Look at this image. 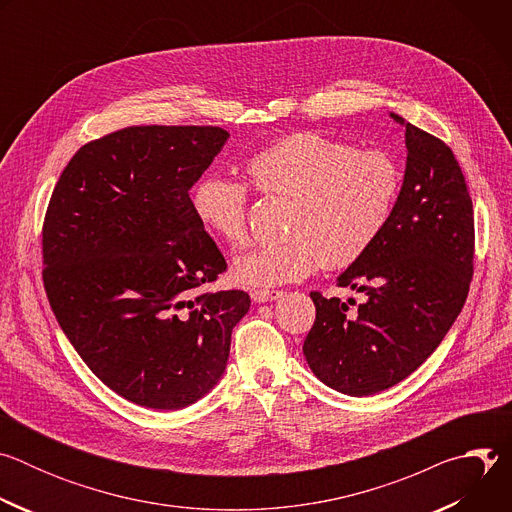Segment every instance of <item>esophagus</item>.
Masks as SVG:
<instances>
[{"label":"esophagus","instance_id":"34e87169","mask_svg":"<svg viewBox=\"0 0 512 512\" xmlns=\"http://www.w3.org/2000/svg\"><path fill=\"white\" fill-rule=\"evenodd\" d=\"M283 296L281 289H253L251 291V298L253 302L257 304H263V302H271V300H277Z\"/></svg>","mask_w":512,"mask_h":512}]
</instances>
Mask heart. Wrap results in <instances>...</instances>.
<instances>
[{"label": "heart", "mask_w": 512, "mask_h": 512, "mask_svg": "<svg viewBox=\"0 0 512 512\" xmlns=\"http://www.w3.org/2000/svg\"><path fill=\"white\" fill-rule=\"evenodd\" d=\"M245 170L267 198H287L283 233L243 253L233 277L245 287H273L314 273L320 263L342 269L371 249L401 190V170L385 152H358L316 131L277 137L255 152ZM251 190L227 176H204L192 190L198 223L223 243L247 239Z\"/></svg>", "instance_id": "b5f03b06"}]
</instances>
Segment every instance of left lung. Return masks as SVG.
<instances>
[{
	"instance_id": "1",
	"label": "left lung",
	"mask_w": 512,
	"mask_h": 512,
	"mask_svg": "<svg viewBox=\"0 0 512 512\" xmlns=\"http://www.w3.org/2000/svg\"><path fill=\"white\" fill-rule=\"evenodd\" d=\"M391 117L405 125L403 188L377 241L338 277L367 302L350 312L340 298L310 294L316 320L304 356L320 381L354 397L381 393L421 367L462 312L474 273V210L454 152Z\"/></svg>"
}]
</instances>
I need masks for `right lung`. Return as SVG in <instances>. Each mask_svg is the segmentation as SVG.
Masks as SVG:
<instances>
[{
	"mask_svg": "<svg viewBox=\"0 0 512 512\" xmlns=\"http://www.w3.org/2000/svg\"><path fill=\"white\" fill-rule=\"evenodd\" d=\"M227 137L214 125L117 129L72 156L46 208L50 308L87 367L141 407L206 395L251 306L241 289L198 291L227 261L188 192Z\"/></svg>",
	"mask_w": 512,
	"mask_h": 512,
	"instance_id": "1",
	"label": "right lung"
}]
</instances>
